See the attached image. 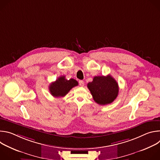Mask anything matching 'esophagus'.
<instances>
[{"mask_svg": "<svg viewBox=\"0 0 160 160\" xmlns=\"http://www.w3.org/2000/svg\"><path fill=\"white\" fill-rule=\"evenodd\" d=\"M79 85H80V86L83 87L84 85V82L82 81V80H80L79 81Z\"/></svg>", "mask_w": 160, "mask_h": 160, "instance_id": "obj_1", "label": "esophagus"}]
</instances>
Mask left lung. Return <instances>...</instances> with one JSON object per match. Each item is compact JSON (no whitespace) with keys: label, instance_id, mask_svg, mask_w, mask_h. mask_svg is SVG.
<instances>
[{"label":"left lung","instance_id":"obj_1","mask_svg":"<svg viewBox=\"0 0 160 160\" xmlns=\"http://www.w3.org/2000/svg\"><path fill=\"white\" fill-rule=\"evenodd\" d=\"M96 102L106 105L112 102L118 94L119 87L117 81L111 75L94 77L92 82L87 84Z\"/></svg>","mask_w":160,"mask_h":160}]
</instances>
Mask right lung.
Instances as JSON below:
<instances>
[{
	"mask_svg": "<svg viewBox=\"0 0 160 160\" xmlns=\"http://www.w3.org/2000/svg\"><path fill=\"white\" fill-rule=\"evenodd\" d=\"M78 84V82L75 79L67 80L65 78V76H61L49 85V91L54 97H64Z\"/></svg>",
	"mask_w": 160,
	"mask_h": 160,
	"instance_id": "obj_1",
	"label": "right lung"
}]
</instances>
